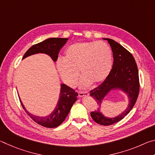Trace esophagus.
Listing matches in <instances>:
<instances>
[{
  "mask_svg": "<svg viewBox=\"0 0 155 155\" xmlns=\"http://www.w3.org/2000/svg\"><path fill=\"white\" fill-rule=\"evenodd\" d=\"M78 96H79V97L87 96H89V92H88V91H78Z\"/></svg>",
  "mask_w": 155,
  "mask_h": 155,
  "instance_id": "obj_1",
  "label": "esophagus"
}]
</instances>
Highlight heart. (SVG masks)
<instances>
[{
	"instance_id": "obj_1",
	"label": "heart",
	"mask_w": 155,
	"mask_h": 155,
	"mask_svg": "<svg viewBox=\"0 0 155 155\" xmlns=\"http://www.w3.org/2000/svg\"><path fill=\"white\" fill-rule=\"evenodd\" d=\"M113 64L112 51L103 41H85L73 44L65 52L64 58L57 60V70L64 82L69 86L77 83L79 72L83 76L81 87L93 82L100 83L106 79Z\"/></svg>"
}]
</instances>
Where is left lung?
<instances>
[{"label": "left lung", "instance_id": "8db88e82", "mask_svg": "<svg viewBox=\"0 0 155 155\" xmlns=\"http://www.w3.org/2000/svg\"><path fill=\"white\" fill-rule=\"evenodd\" d=\"M111 46L114 57L112 69L107 78L98 87L90 91V96L101 107L104 96L110 90L120 88L128 94L129 104L127 109L116 117L108 118L101 113V109L90 113L94 122L104 126H109L120 121L134 107L140 92V79L137 65L134 57L129 51L111 39L104 38Z\"/></svg>", "mask_w": 155, "mask_h": 155}]
</instances>
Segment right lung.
I'll use <instances>...</instances> for the list:
<instances>
[{
	"instance_id": "obj_1",
	"label": "right lung",
	"mask_w": 155,
	"mask_h": 155,
	"mask_svg": "<svg viewBox=\"0 0 155 155\" xmlns=\"http://www.w3.org/2000/svg\"><path fill=\"white\" fill-rule=\"evenodd\" d=\"M68 40V38H54L47 39L40 43L31 46L25 52L22 59L36 53H45L51 56L54 61H56L58 58V54L60 49L64 46ZM77 96L78 94L74 90L68 87L65 84H61L59 99L55 109L51 115L44 117H37L35 115L31 114L26 110L20 100V101L23 109L33 121L44 127L55 128L64 121L65 117L69 114L73 104L77 101Z\"/></svg>"
}]
</instances>
